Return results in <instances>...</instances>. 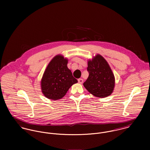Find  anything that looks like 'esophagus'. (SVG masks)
Segmentation results:
<instances>
[{"label":"esophagus","instance_id":"34e87169","mask_svg":"<svg viewBox=\"0 0 150 150\" xmlns=\"http://www.w3.org/2000/svg\"><path fill=\"white\" fill-rule=\"evenodd\" d=\"M78 82L80 84H83V80L82 79H78Z\"/></svg>","mask_w":150,"mask_h":150}]
</instances>
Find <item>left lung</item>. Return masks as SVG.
I'll return each instance as SVG.
<instances>
[{
    "instance_id": "left-lung-1",
    "label": "left lung",
    "mask_w": 150,
    "mask_h": 150,
    "mask_svg": "<svg viewBox=\"0 0 150 150\" xmlns=\"http://www.w3.org/2000/svg\"><path fill=\"white\" fill-rule=\"evenodd\" d=\"M89 76L83 85L88 92L99 98H105L112 92L115 79L107 61L100 55H96L88 62Z\"/></svg>"
}]
</instances>
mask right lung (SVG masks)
<instances>
[{"mask_svg": "<svg viewBox=\"0 0 150 150\" xmlns=\"http://www.w3.org/2000/svg\"><path fill=\"white\" fill-rule=\"evenodd\" d=\"M67 59L55 56L47 66L41 81L44 95L52 100L63 98L73 84L77 83L67 66Z\"/></svg>", "mask_w": 150, "mask_h": 150, "instance_id": "1", "label": "right lung"}]
</instances>
